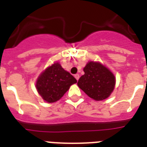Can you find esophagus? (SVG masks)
<instances>
[{"label": "esophagus", "instance_id": "obj_1", "mask_svg": "<svg viewBox=\"0 0 147 147\" xmlns=\"http://www.w3.org/2000/svg\"><path fill=\"white\" fill-rule=\"evenodd\" d=\"M75 78H76V80L78 81V79H79V75H78V74H76V75H75Z\"/></svg>", "mask_w": 147, "mask_h": 147}]
</instances>
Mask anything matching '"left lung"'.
Listing matches in <instances>:
<instances>
[{"label": "left lung", "instance_id": "1", "mask_svg": "<svg viewBox=\"0 0 147 147\" xmlns=\"http://www.w3.org/2000/svg\"><path fill=\"white\" fill-rule=\"evenodd\" d=\"M85 74L81 76L78 86L94 100H102L111 94L116 78L110 69L100 62L90 61L83 69Z\"/></svg>", "mask_w": 147, "mask_h": 147}]
</instances>
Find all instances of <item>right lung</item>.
Listing matches in <instances>:
<instances>
[{
  "label": "right lung",
  "mask_w": 147,
  "mask_h": 147,
  "mask_svg": "<svg viewBox=\"0 0 147 147\" xmlns=\"http://www.w3.org/2000/svg\"><path fill=\"white\" fill-rule=\"evenodd\" d=\"M77 80L65 71L59 62L47 67L38 77L36 88L38 93L48 103L57 101Z\"/></svg>",
  "instance_id": "right-lung-1"
}]
</instances>
